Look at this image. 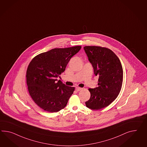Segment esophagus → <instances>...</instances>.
<instances>
[{
  "label": "esophagus",
  "mask_w": 147,
  "mask_h": 147,
  "mask_svg": "<svg viewBox=\"0 0 147 147\" xmlns=\"http://www.w3.org/2000/svg\"><path fill=\"white\" fill-rule=\"evenodd\" d=\"M82 90V88H80V87H76V90H77V92H79L80 90Z\"/></svg>",
  "instance_id": "obj_1"
}]
</instances>
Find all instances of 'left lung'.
Listing matches in <instances>:
<instances>
[{"instance_id": "left-lung-1", "label": "left lung", "mask_w": 147, "mask_h": 147, "mask_svg": "<svg viewBox=\"0 0 147 147\" xmlns=\"http://www.w3.org/2000/svg\"><path fill=\"white\" fill-rule=\"evenodd\" d=\"M84 49L95 75L98 76V87L88 89L90 98L85 104L90 109L100 110L110 105L119 94L123 70L119 58L111 49L95 46H86Z\"/></svg>"}]
</instances>
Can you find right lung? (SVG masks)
<instances>
[{
	"label": "right lung",
	"instance_id": "add662e5",
	"mask_svg": "<svg viewBox=\"0 0 147 147\" xmlns=\"http://www.w3.org/2000/svg\"><path fill=\"white\" fill-rule=\"evenodd\" d=\"M81 47L54 49L38 54L30 62L26 70L28 89L34 103L44 110L56 113L67 105L75 87L60 80L57 82V78Z\"/></svg>",
	"mask_w": 147,
	"mask_h": 147
}]
</instances>
